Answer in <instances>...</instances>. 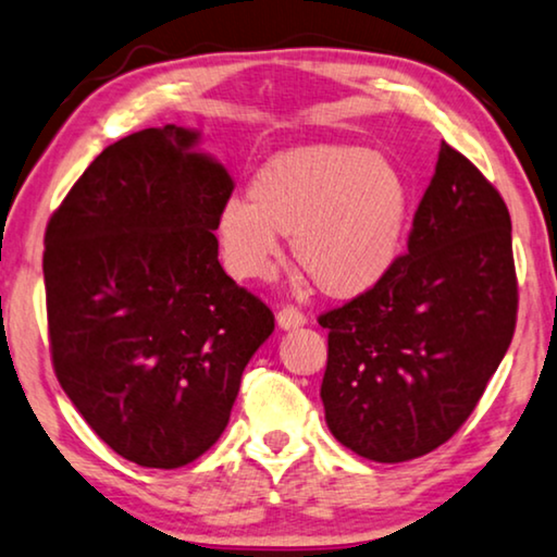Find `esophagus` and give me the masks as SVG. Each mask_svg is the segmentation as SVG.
Returning a JSON list of instances; mask_svg holds the SVG:
<instances>
[{
  "mask_svg": "<svg viewBox=\"0 0 557 557\" xmlns=\"http://www.w3.org/2000/svg\"><path fill=\"white\" fill-rule=\"evenodd\" d=\"M276 322L281 330H296V326H301L304 322H307V317H304L296 307H284V309H278Z\"/></svg>",
  "mask_w": 557,
  "mask_h": 557,
  "instance_id": "1",
  "label": "esophagus"
}]
</instances>
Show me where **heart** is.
Masks as SVG:
<instances>
[{
  "label": "heart",
  "mask_w": 557,
  "mask_h": 557,
  "mask_svg": "<svg viewBox=\"0 0 557 557\" xmlns=\"http://www.w3.org/2000/svg\"><path fill=\"white\" fill-rule=\"evenodd\" d=\"M247 197L215 220L220 258L233 278L271 276L281 235L330 299H355L398 261L410 225V185L398 166L360 144H307L271 157Z\"/></svg>",
  "instance_id": "heart-1"
}]
</instances>
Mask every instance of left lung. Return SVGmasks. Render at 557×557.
<instances>
[{
	"instance_id": "8db88e82",
	"label": "left lung",
	"mask_w": 557,
	"mask_h": 557,
	"mask_svg": "<svg viewBox=\"0 0 557 557\" xmlns=\"http://www.w3.org/2000/svg\"><path fill=\"white\" fill-rule=\"evenodd\" d=\"M517 299L507 205L444 141L406 253L370 292L319 314L334 438L380 463L446 444L512 342Z\"/></svg>"
}]
</instances>
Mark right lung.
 <instances>
[{"mask_svg": "<svg viewBox=\"0 0 557 557\" xmlns=\"http://www.w3.org/2000/svg\"><path fill=\"white\" fill-rule=\"evenodd\" d=\"M166 124L106 147L45 227L55 377L103 444L149 469L195 461L225 431L273 311L218 261L233 180Z\"/></svg>", "mask_w": 557, "mask_h": 557, "instance_id": "obj_1", "label": "right lung"}]
</instances>
